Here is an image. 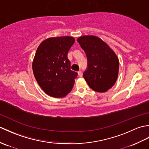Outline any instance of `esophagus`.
<instances>
[{
  "label": "esophagus",
  "mask_w": 149,
  "mask_h": 149,
  "mask_svg": "<svg viewBox=\"0 0 149 149\" xmlns=\"http://www.w3.org/2000/svg\"><path fill=\"white\" fill-rule=\"evenodd\" d=\"M77 74H78V75L79 77H82V75H83V74H82V72L81 71H79L77 72Z\"/></svg>",
  "instance_id": "obj_1"
}]
</instances>
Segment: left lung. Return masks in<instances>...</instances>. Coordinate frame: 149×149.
<instances>
[{
  "instance_id": "obj_1",
  "label": "left lung",
  "mask_w": 149,
  "mask_h": 149,
  "mask_svg": "<svg viewBox=\"0 0 149 149\" xmlns=\"http://www.w3.org/2000/svg\"><path fill=\"white\" fill-rule=\"evenodd\" d=\"M77 41L84 50L88 59L84 79L93 90L106 92L113 86L118 78V57L105 42L97 36H83Z\"/></svg>"
}]
</instances>
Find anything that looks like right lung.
I'll list each match as a JSON object with an SVG mask.
<instances>
[{
	"label": "right lung",
	"mask_w": 149,
	"mask_h": 149,
	"mask_svg": "<svg viewBox=\"0 0 149 149\" xmlns=\"http://www.w3.org/2000/svg\"><path fill=\"white\" fill-rule=\"evenodd\" d=\"M74 42L71 36L49 38L36 50L33 74L39 86L50 97H65L74 87L77 73L70 70L67 54Z\"/></svg>",
	"instance_id": "add662e5"
}]
</instances>
